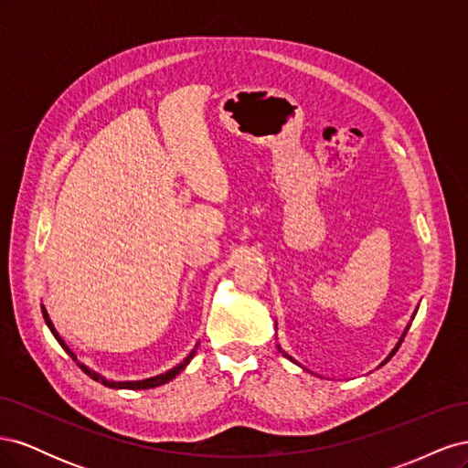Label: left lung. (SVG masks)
I'll return each instance as SVG.
<instances>
[{
  "mask_svg": "<svg viewBox=\"0 0 468 468\" xmlns=\"http://www.w3.org/2000/svg\"><path fill=\"white\" fill-rule=\"evenodd\" d=\"M416 313H418V310H416ZM416 313H414V314H412V320H414V316H416ZM408 330H410V324H408V325H406V330H404V334H402V335H400V339H399V344H396V347H394V349H392V351H390V353H388V357H387V359H385V361H382V363H380V365H385V363H387V361H390V357H392V356H394V353H396V351H399V347H400V344H402V342H404V335H406V332H408ZM277 347H279V346H277ZM279 351H282V349H281V347H279ZM285 357H287V359H291V361H292V363H296V361H294V359H292V357H291V356H287V353H285ZM296 365H299V363H296Z\"/></svg>",
  "mask_w": 468,
  "mask_h": 468,
  "instance_id": "obj_1",
  "label": "left lung"
}]
</instances>
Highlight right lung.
Masks as SVG:
<instances>
[{"label": "right lung", "instance_id": "add662e5", "mask_svg": "<svg viewBox=\"0 0 468 468\" xmlns=\"http://www.w3.org/2000/svg\"><path fill=\"white\" fill-rule=\"evenodd\" d=\"M42 308V316H45V322H47V325H48V330L52 332V335L56 337V342H58L60 346H62V349L68 353L69 357H72L76 363H78V367L80 369L86 373V375H90L93 380H97V382H101V385H105V387H109V388H131V390H138V388H154V387H160V385H165V382H169L172 378H176L183 369H186V367L189 365V361L193 359V356H195V349L189 353V356L183 359L179 365H176L174 369H169V371H165V373H162V375H155V377H150V378H144V380H109V378H105L103 375H99V373H95V371H91L90 367H86L83 363H80L78 361V357H76V353L69 349L68 346H66V342L64 339L58 335V332H56V328H54V324H52V320L48 318V313H47V308L45 306H40Z\"/></svg>", "mask_w": 468, "mask_h": 468}]
</instances>
